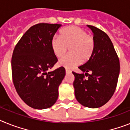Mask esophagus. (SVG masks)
I'll return each mask as SVG.
<instances>
[{
  "instance_id": "34e87169",
  "label": "esophagus",
  "mask_w": 130,
  "mask_h": 130,
  "mask_svg": "<svg viewBox=\"0 0 130 130\" xmlns=\"http://www.w3.org/2000/svg\"><path fill=\"white\" fill-rule=\"evenodd\" d=\"M65 72H66V73H71V71L70 69H65Z\"/></svg>"
}]
</instances>
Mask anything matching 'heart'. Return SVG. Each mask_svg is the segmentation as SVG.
Returning <instances> with one entry per match:
<instances>
[{
  "mask_svg": "<svg viewBox=\"0 0 130 130\" xmlns=\"http://www.w3.org/2000/svg\"><path fill=\"white\" fill-rule=\"evenodd\" d=\"M51 47L57 57L63 56L69 47V55L59 61V65L66 68H73L82 61L86 62L93 55L95 48L94 38L87 34L82 28L71 25L61 31L60 37H54L51 42Z\"/></svg>",
  "mask_w": 130,
  "mask_h": 130,
  "instance_id": "heart-1",
  "label": "heart"
}]
</instances>
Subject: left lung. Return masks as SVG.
<instances>
[{"mask_svg":"<svg viewBox=\"0 0 130 130\" xmlns=\"http://www.w3.org/2000/svg\"><path fill=\"white\" fill-rule=\"evenodd\" d=\"M88 27L93 33L94 51L86 63L78 67L83 73L73 71V86L76 100L81 105L98 108L107 103L115 93L119 76L120 61L109 36L96 27L90 25ZM86 76H88L87 79Z\"/></svg>","mask_w":130,"mask_h":130,"instance_id":"obj_1","label":"left lung"}]
</instances>
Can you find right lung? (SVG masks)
<instances>
[{
	"label": "right lung",
	"instance_id": "1",
	"mask_svg": "<svg viewBox=\"0 0 130 130\" xmlns=\"http://www.w3.org/2000/svg\"><path fill=\"white\" fill-rule=\"evenodd\" d=\"M61 24L38 23L22 36L13 50L12 74L17 93L29 107H51L58 98V88L65 76L61 67L48 72L57 61L51 42Z\"/></svg>",
	"mask_w": 130,
	"mask_h": 130
}]
</instances>
